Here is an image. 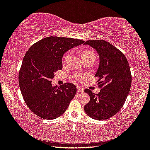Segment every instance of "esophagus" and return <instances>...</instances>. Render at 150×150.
I'll use <instances>...</instances> for the list:
<instances>
[{
  "instance_id": "esophagus-1",
  "label": "esophagus",
  "mask_w": 150,
  "mask_h": 150,
  "mask_svg": "<svg viewBox=\"0 0 150 150\" xmlns=\"http://www.w3.org/2000/svg\"><path fill=\"white\" fill-rule=\"evenodd\" d=\"M77 92L78 93H83V92H84L83 88L81 87H77Z\"/></svg>"
}]
</instances>
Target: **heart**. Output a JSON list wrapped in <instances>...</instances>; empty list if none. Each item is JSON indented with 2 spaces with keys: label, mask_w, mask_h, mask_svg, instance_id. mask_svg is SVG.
<instances>
[{
  "label": "heart",
  "mask_w": 150,
  "mask_h": 150,
  "mask_svg": "<svg viewBox=\"0 0 150 150\" xmlns=\"http://www.w3.org/2000/svg\"><path fill=\"white\" fill-rule=\"evenodd\" d=\"M70 55H71V53H70V52H69V53H67L64 56V57L63 59V63H65L67 61L69 58L70 57ZM81 56H82L83 59L89 58V57L96 58V53H95L91 49H85V50H84V51H83L82 53H81ZM74 77L76 79L80 80L81 78V76L80 75L77 74V75H75L74 76Z\"/></svg>",
  "instance_id": "1"
}]
</instances>
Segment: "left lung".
I'll return each instance as SVG.
<instances>
[{"mask_svg":"<svg viewBox=\"0 0 150 150\" xmlns=\"http://www.w3.org/2000/svg\"><path fill=\"white\" fill-rule=\"evenodd\" d=\"M95 49L99 55L96 77L100 92L95 94L89 89L90 101L84 106L85 113L96 120H105L122 109L132 84V74L126 57L122 51L104 40H89L84 43Z\"/></svg>","mask_w":150,"mask_h":150,"instance_id":"left-lung-1","label":"left lung"}]
</instances>
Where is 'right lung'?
I'll return each mask as SVG.
<instances>
[{
	"instance_id": "right-lung-1",
	"label": "right lung",
	"mask_w": 150,
	"mask_h": 150,
	"mask_svg": "<svg viewBox=\"0 0 150 150\" xmlns=\"http://www.w3.org/2000/svg\"><path fill=\"white\" fill-rule=\"evenodd\" d=\"M84 41L72 38L47 37L33 44L24 57L18 83L24 101L33 113L53 120L65 113L77 92L73 83L53 87L54 73L63 68V54Z\"/></svg>"
}]
</instances>
